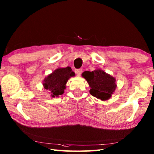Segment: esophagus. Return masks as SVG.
<instances>
[{
	"instance_id": "esophagus-1",
	"label": "esophagus",
	"mask_w": 154,
	"mask_h": 154,
	"mask_svg": "<svg viewBox=\"0 0 154 154\" xmlns=\"http://www.w3.org/2000/svg\"><path fill=\"white\" fill-rule=\"evenodd\" d=\"M82 71H83L82 69H79L75 70V73H76V74H77V76H80L81 74L82 73Z\"/></svg>"
}]
</instances>
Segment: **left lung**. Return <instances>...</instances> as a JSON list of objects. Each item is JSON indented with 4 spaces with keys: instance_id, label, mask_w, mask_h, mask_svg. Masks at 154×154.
<instances>
[{
    "instance_id": "left-lung-1",
    "label": "left lung",
    "mask_w": 154,
    "mask_h": 154,
    "mask_svg": "<svg viewBox=\"0 0 154 154\" xmlns=\"http://www.w3.org/2000/svg\"><path fill=\"white\" fill-rule=\"evenodd\" d=\"M82 76L91 87V94L97 99L102 100L109 99L115 91V79L103 70L85 71Z\"/></svg>"
}]
</instances>
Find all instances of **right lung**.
I'll return each instance as SVG.
<instances>
[{
    "label": "right lung",
    "mask_w": 154,
    "mask_h": 154,
    "mask_svg": "<svg viewBox=\"0 0 154 154\" xmlns=\"http://www.w3.org/2000/svg\"><path fill=\"white\" fill-rule=\"evenodd\" d=\"M73 76L75 73L72 71L70 67L58 68L45 78L43 85L45 89L51 93L52 97H58L64 93L68 79Z\"/></svg>",
    "instance_id": "obj_1"
}]
</instances>
